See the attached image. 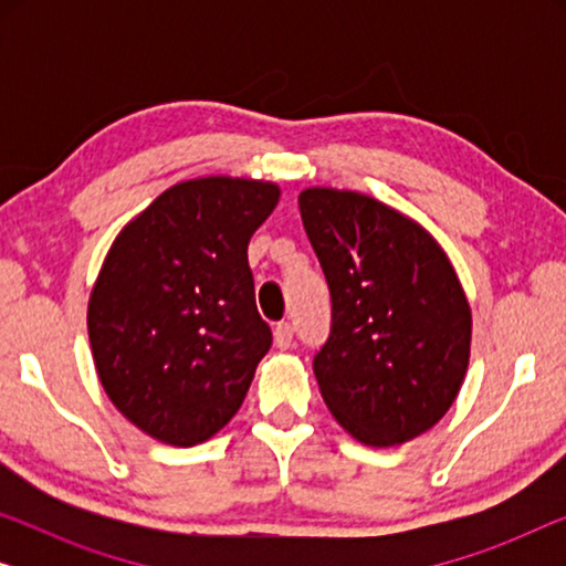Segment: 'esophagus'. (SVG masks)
<instances>
[{"label": "esophagus", "instance_id": "esophagus-1", "mask_svg": "<svg viewBox=\"0 0 566 566\" xmlns=\"http://www.w3.org/2000/svg\"><path fill=\"white\" fill-rule=\"evenodd\" d=\"M273 337H275V345L281 347V350H289V347L293 345V327L289 322H281L275 324L273 329Z\"/></svg>", "mask_w": 566, "mask_h": 566}]
</instances>
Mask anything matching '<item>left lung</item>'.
Masks as SVG:
<instances>
[{"instance_id":"8db88e82","label":"left lung","mask_w":566,"mask_h":566,"mask_svg":"<svg viewBox=\"0 0 566 566\" xmlns=\"http://www.w3.org/2000/svg\"><path fill=\"white\" fill-rule=\"evenodd\" d=\"M298 208L332 296L314 355L329 412L374 448L422 436L469 368L471 308L451 260L420 223L363 192L306 188Z\"/></svg>"}]
</instances>
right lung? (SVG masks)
<instances>
[{
	"label": "right lung",
	"mask_w": 566,
	"mask_h": 566,
	"mask_svg": "<svg viewBox=\"0 0 566 566\" xmlns=\"http://www.w3.org/2000/svg\"><path fill=\"white\" fill-rule=\"evenodd\" d=\"M277 198L275 182L198 177L115 237L90 296V345L105 394L146 436L198 446L242 407L273 343L247 244Z\"/></svg>",
	"instance_id": "1"
}]
</instances>
